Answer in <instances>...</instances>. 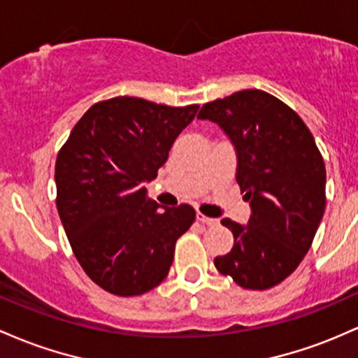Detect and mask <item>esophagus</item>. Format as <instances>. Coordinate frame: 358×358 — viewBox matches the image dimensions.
Masks as SVG:
<instances>
[{
    "label": "esophagus",
    "instance_id": "esophagus-1",
    "mask_svg": "<svg viewBox=\"0 0 358 358\" xmlns=\"http://www.w3.org/2000/svg\"><path fill=\"white\" fill-rule=\"evenodd\" d=\"M196 218H198L199 223L206 224V227H215V224H218V220L210 218V216L203 215V213H199V211H198V215H196Z\"/></svg>",
    "mask_w": 358,
    "mask_h": 358
}]
</instances>
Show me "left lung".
<instances>
[{
  "instance_id": "1",
  "label": "left lung",
  "mask_w": 358,
  "mask_h": 358,
  "mask_svg": "<svg viewBox=\"0 0 358 358\" xmlns=\"http://www.w3.org/2000/svg\"><path fill=\"white\" fill-rule=\"evenodd\" d=\"M198 118L218 123L231 138L238 154L236 182L252 206L247 227L222 220L235 243L215 266L243 289L274 287L298 268L323 218V155L301 116L266 91L215 99Z\"/></svg>"
}]
</instances>
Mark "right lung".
I'll return each instance as SVG.
<instances>
[{
  "mask_svg": "<svg viewBox=\"0 0 358 358\" xmlns=\"http://www.w3.org/2000/svg\"><path fill=\"white\" fill-rule=\"evenodd\" d=\"M199 104L167 106L131 96L94 103L72 128L55 160L57 211L87 277L122 298L157 287L194 208L160 210L145 180L166 164L172 143Z\"/></svg>",
  "mask_w": 358,
  "mask_h": 358,
  "instance_id": "add662e5",
  "label": "right lung"
}]
</instances>
